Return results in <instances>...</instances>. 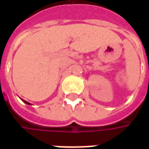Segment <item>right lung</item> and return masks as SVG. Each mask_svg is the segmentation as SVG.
Listing matches in <instances>:
<instances>
[{
    "label": "right lung",
    "mask_w": 149,
    "mask_h": 149,
    "mask_svg": "<svg viewBox=\"0 0 149 149\" xmlns=\"http://www.w3.org/2000/svg\"><path fill=\"white\" fill-rule=\"evenodd\" d=\"M23 100V101H24V102L25 104H31L30 103H29V102H27V101H25V100Z\"/></svg>",
    "instance_id": "obj_1"
}]
</instances>
